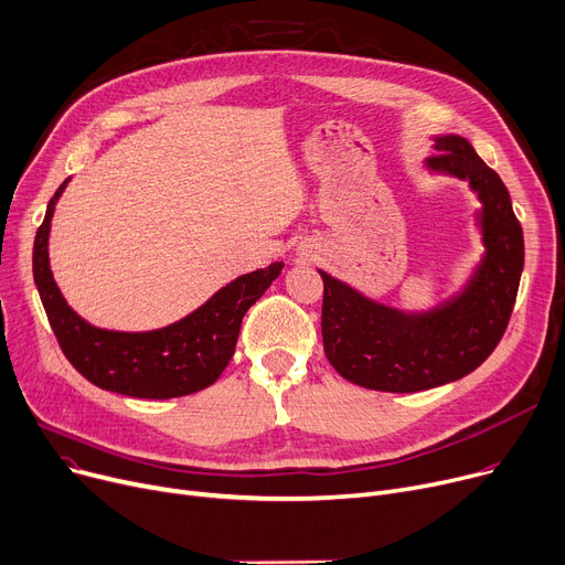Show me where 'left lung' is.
Masks as SVG:
<instances>
[{"mask_svg": "<svg viewBox=\"0 0 565 565\" xmlns=\"http://www.w3.org/2000/svg\"><path fill=\"white\" fill-rule=\"evenodd\" d=\"M426 166L468 180L483 205L486 255L454 301L404 315L321 274V338L328 362L347 381L381 392H419L475 372L500 344L524 267L522 225L502 178L462 137H438Z\"/></svg>", "mask_w": 565, "mask_h": 565, "instance_id": "8db88e82", "label": "left lung"}]
</instances>
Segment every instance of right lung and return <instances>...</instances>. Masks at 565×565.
Masks as SVG:
<instances>
[{
  "label": "right lung",
  "mask_w": 565,
  "mask_h": 565,
  "mask_svg": "<svg viewBox=\"0 0 565 565\" xmlns=\"http://www.w3.org/2000/svg\"><path fill=\"white\" fill-rule=\"evenodd\" d=\"M65 184L68 180L52 195L33 242V280L63 355L93 385L137 399H173L210 387L235 353L244 315L285 264L274 262L267 269L239 276L205 306L166 328L148 333L95 328L65 303L50 271V223Z\"/></svg>",
  "instance_id": "add662e5"
}]
</instances>
